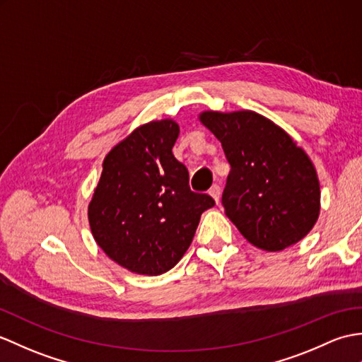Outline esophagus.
<instances>
[{"mask_svg":"<svg viewBox=\"0 0 362 362\" xmlns=\"http://www.w3.org/2000/svg\"><path fill=\"white\" fill-rule=\"evenodd\" d=\"M208 194L216 200V204H219V199H221V188H219V185H213V187L209 188Z\"/></svg>","mask_w":362,"mask_h":362,"instance_id":"34e87169","label":"esophagus"}]
</instances>
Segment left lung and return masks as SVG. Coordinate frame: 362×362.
I'll list each match as a JSON object with an SVG mask.
<instances>
[{"label":"left lung","instance_id":"8db88e82","mask_svg":"<svg viewBox=\"0 0 362 362\" xmlns=\"http://www.w3.org/2000/svg\"><path fill=\"white\" fill-rule=\"evenodd\" d=\"M199 120L222 143L231 166L222 204L242 236L265 251L304 239L321 209L317 174L305 151L255 111H204Z\"/></svg>","mask_w":362,"mask_h":362}]
</instances>
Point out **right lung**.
Segmentation results:
<instances>
[{
  "mask_svg": "<svg viewBox=\"0 0 362 362\" xmlns=\"http://www.w3.org/2000/svg\"><path fill=\"white\" fill-rule=\"evenodd\" d=\"M173 119L139 126L109 151L88 206L92 236L109 259L137 274L158 276L187 253L202 213L214 206L189 189L187 166L173 154Z\"/></svg>",
  "mask_w": 362,
  "mask_h": 362,
  "instance_id": "obj_1",
  "label": "right lung"
}]
</instances>
